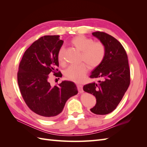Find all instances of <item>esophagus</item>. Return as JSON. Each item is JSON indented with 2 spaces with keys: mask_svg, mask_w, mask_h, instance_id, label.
Listing matches in <instances>:
<instances>
[{
  "mask_svg": "<svg viewBox=\"0 0 147 147\" xmlns=\"http://www.w3.org/2000/svg\"><path fill=\"white\" fill-rule=\"evenodd\" d=\"M78 90V92L80 93H83V86L82 85H77Z\"/></svg>",
  "mask_w": 147,
  "mask_h": 147,
  "instance_id": "34e87169",
  "label": "esophagus"
}]
</instances>
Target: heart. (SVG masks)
<instances>
[{"label": "heart", "mask_w": 147, "mask_h": 147, "mask_svg": "<svg viewBox=\"0 0 147 147\" xmlns=\"http://www.w3.org/2000/svg\"><path fill=\"white\" fill-rule=\"evenodd\" d=\"M71 44L81 52L80 61L85 62L90 68L94 69L104 61L106 54L104 44L100 42H94L92 38L83 35L76 36L72 39ZM57 59L59 63L64 64V49L61 47L58 52ZM88 71L87 65L82 63L78 65H71L64 71V76L74 82H81Z\"/></svg>", "instance_id": "1"}]
</instances>
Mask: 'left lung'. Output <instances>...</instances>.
Wrapping results in <instances>:
<instances>
[{"label": "left lung", "mask_w": 147, "mask_h": 147, "mask_svg": "<svg viewBox=\"0 0 147 147\" xmlns=\"http://www.w3.org/2000/svg\"><path fill=\"white\" fill-rule=\"evenodd\" d=\"M92 35L104 43L106 54L104 61L90 76L101 80L85 85L83 90L96 99L95 105L90 111L97 115H105L116 109L128 88L130 69L125 49L117 39L101 32H93Z\"/></svg>", "instance_id": "obj_1"}]
</instances>
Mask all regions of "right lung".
<instances>
[{
    "label": "right lung",
    "mask_w": 147,
    "mask_h": 147,
    "mask_svg": "<svg viewBox=\"0 0 147 147\" xmlns=\"http://www.w3.org/2000/svg\"><path fill=\"white\" fill-rule=\"evenodd\" d=\"M59 35H47L34 42L24 52L19 65L18 83L21 95L31 110L45 119L57 117L65 102L78 93L75 84L63 81L54 86L49 83V74L58 73L57 54L64 41Z\"/></svg>",
    "instance_id": "right-lung-1"
}]
</instances>
